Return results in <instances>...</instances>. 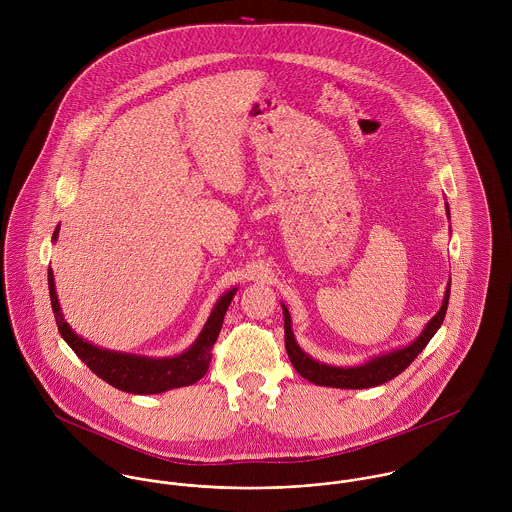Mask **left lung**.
<instances>
[{
	"label": "left lung",
	"instance_id": "left-lung-1",
	"mask_svg": "<svg viewBox=\"0 0 512 512\" xmlns=\"http://www.w3.org/2000/svg\"><path fill=\"white\" fill-rule=\"evenodd\" d=\"M445 213L449 217V205L445 203ZM451 232V230H449ZM449 290H451V280L447 282L445 295L441 301L438 313L426 323L424 331L406 347L394 349L390 353H382L376 355L372 359H368L363 365L355 366H335L327 365V363H319L313 357H309L295 341V335L292 331V317L288 307L282 303L284 309V329H286V351L288 357L292 361L293 368L307 378L309 382L317 384V386H329V388H370V386H378L384 384L388 380H392L394 376H398L402 370H406L410 363L424 351V347L430 343V339L438 333L445 311H447V303H449Z\"/></svg>",
	"mask_w": 512,
	"mask_h": 512
}]
</instances>
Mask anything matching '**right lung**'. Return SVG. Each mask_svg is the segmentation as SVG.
Masks as SVG:
<instances>
[{
	"label": "right lung",
	"instance_id": "obj_1",
	"mask_svg": "<svg viewBox=\"0 0 512 512\" xmlns=\"http://www.w3.org/2000/svg\"><path fill=\"white\" fill-rule=\"evenodd\" d=\"M59 228L61 224H57L53 232V242H57L59 238ZM236 290L238 288H230L228 292L220 295L215 307L211 309V315L205 327L201 329L199 337L193 341V345L187 351L175 357H146V355H132V353L102 349L78 337L63 315L57 290H55V276H53V270L49 268L51 305H53V313H55V321L61 337L78 355V359L96 376H100L110 386L130 394H161L171 388L191 386L197 380H201L211 365V359H213L211 349L217 343L222 319Z\"/></svg>",
	"mask_w": 512,
	"mask_h": 512
}]
</instances>
